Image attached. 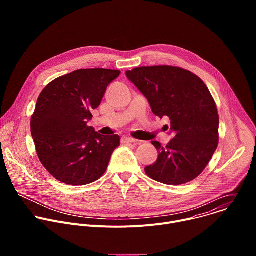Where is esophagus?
Here are the masks:
<instances>
[{"instance_id": "esophagus-1", "label": "esophagus", "mask_w": 256, "mask_h": 256, "mask_svg": "<svg viewBox=\"0 0 256 256\" xmlns=\"http://www.w3.org/2000/svg\"><path fill=\"white\" fill-rule=\"evenodd\" d=\"M136 142V140L130 138V136H122V142Z\"/></svg>"}]
</instances>
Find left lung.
I'll return each mask as SVG.
<instances>
[{"instance_id":"1","label":"left lung","mask_w":256,"mask_h":256,"mask_svg":"<svg viewBox=\"0 0 256 256\" xmlns=\"http://www.w3.org/2000/svg\"><path fill=\"white\" fill-rule=\"evenodd\" d=\"M160 118L168 116L173 138L144 168L152 179L179 186L196 178L212 159L218 140V116L206 84L188 70L171 66H140L126 72ZM168 130V128H167Z\"/></svg>"}]
</instances>
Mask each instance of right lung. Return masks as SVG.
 <instances>
[{
	"instance_id": "obj_1",
	"label": "right lung",
	"mask_w": 256,
	"mask_h": 256,
	"mask_svg": "<svg viewBox=\"0 0 256 256\" xmlns=\"http://www.w3.org/2000/svg\"><path fill=\"white\" fill-rule=\"evenodd\" d=\"M120 70H77L50 82L31 118V134L44 168L68 186H86L107 169L120 136H102L87 124Z\"/></svg>"
}]
</instances>
